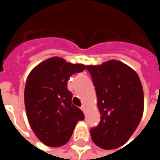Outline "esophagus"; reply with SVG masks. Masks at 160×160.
I'll return each mask as SVG.
<instances>
[{
    "instance_id": "34e87169",
    "label": "esophagus",
    "mask_w": 160,
    "mask_h": 160,
    "mask_svg": "<svg viewBox=\"0 0 160 160\" xmlns=\"http://www.w3.org/2000/svg\"><path fill=\"white\" fill-rule=\"evenodd\" d=\"M80 109H81L83 112L85 111V106H84V105H82V106L80 107Z\"/></svg>"
}]
</instances>
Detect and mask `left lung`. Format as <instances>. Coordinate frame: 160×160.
Masks as SVG:
<instances>
[{
  "instance_id": "1",
  "label": "left lung",
  "mask_w": 160,
  "mask_h": 160,
  "mask_svg": "<svg viewBox=\"0 0 160 160\" xmlns=\"http://www.w3.org/2000/svg\"><path fill=\"white\" fill-rule=\"evenodd\" d=\"M95 87L101 120L90 130L92 140L103 149L125 144L136 130L144 112V92L137 73L122 62L111 60L86 66Z\"/></svg>"
}]
</instances>
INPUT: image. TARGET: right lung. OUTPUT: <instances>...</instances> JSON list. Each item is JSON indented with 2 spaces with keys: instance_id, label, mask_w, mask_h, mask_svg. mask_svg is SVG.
Instances as JSON below:
<instances>
[{
  "instance_id": "1",
  "label": "right lung",
  "mask_w": 160,
  "mask_h": 160,
  "mask_svg": "<svg viewBox=\"0 0 160 160\" xmlns=\"http://www.w3.org/2000/svg\"><path fill=\"white\" fill-rule=\"evenodd\" d=\"M81 64L67 63L60 57L43 61L29 73L25 87V107L30 127L40 141L48 146L67 144L84 115L72 105L68 81L82 72Z\"/></svg>"
}]
</instances>
